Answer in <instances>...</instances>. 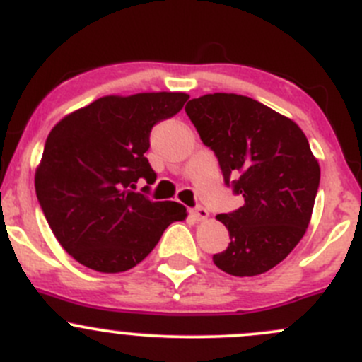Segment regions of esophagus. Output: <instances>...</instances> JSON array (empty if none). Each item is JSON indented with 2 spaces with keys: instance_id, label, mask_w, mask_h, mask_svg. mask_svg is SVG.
Segmentation results:
<instances>
[{
  "instance_id": "esophagus-1",
  "label": "esophagus",
  "mask_w": 362,
  "mask_h": 362,
  "mask_svg": "<svg viewBox=\"0 0 362 362\" xmlns=\"http://www.w3.org/2000/svg\"><path fill=\"white\" fill-rule=\"evenodd\" d=\"M192 216L198 221H206L209 219V210L203 209V206H196V209H192Z\"/></svg>"
}]
</instances>
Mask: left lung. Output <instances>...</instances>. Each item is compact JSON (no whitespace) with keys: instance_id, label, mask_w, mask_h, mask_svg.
Segmentation results:
<instances>
[{"instance_id":"8db88e82","label":"left lung","mask_w":362,"mask_h":362,"mask_svg":"<svg viewBox=\"0 0 362 362\" xmlns=\"http://www.w3.org/2000/svg\"><path fill=\"white\" fill-rule=\"evenodd\" d=\"M185 113L214 150L224 182L244 205L217 221L228 228L226 251L214 263L226 274L258 276L286 258L311 221L320 166L299 125L237 93L189 100Z\"/></svg>"}]
</instances>
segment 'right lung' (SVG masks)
I'll return each instance as SVG.
<instances>
[{
  "label": "right lung",
  "instance_id": "obj_1",
  "mask_svg": "<svg viewBox=\"0 0 362 362\" xmlns=\"http://www.w3.org/2000/svg\"><path fill=\"white\" fill-rule=\"evenodd\" d=\"M187 99L182 92L106 95L49 132L35 191L54 237L81 265L125 272L150 255L173 221L187 217L180 203L136 192L141 178H157L145 157L150 131Z\"/></svg>",
  "mask_w": 362,
  "mask_h": 362
}]
</instances>
